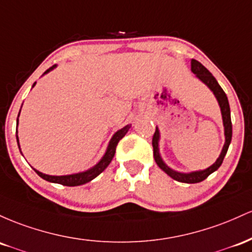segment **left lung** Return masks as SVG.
<instances>
[{"label": "left lung", "mask_w": 252, "mask_h": 252, "mask_svg": "<svg viewBox=\"0 0 252 252\" xmlns=\"http://www.w3.org/2000/svg\"><path fill=\"white\" fill-rule=\"evenodd\" d=\"M191 71H193L197 77L201 80L203 83L207 84V87L210 88L213 94L216 95L218 102L220 104V108H221V114H222V121H224V127H225V145L222 148L221 154H220L219 158L217 159V162L211 165L210 168H207L206 170L202 171H195L190 172V174H181V172L171 170L169 166H166L162 158L159 156V152H158V139H159V132H158V128L155 131L154 137H152V148H154V158L156 160L157 165L162 169L163 171H165L171 179L175 181H179V182L182 183H199L201 181L206 180L208 176L217 170L220 165H221L222 160H224V157L227 152L228 146H230L231 139H232V123H231V113H230V104H228L227 96H226L225 92L222 90L221 87L219 86L214 76L206 69L203 65L200 63V62L195 61V59H191Z\"/></svg>", "instance_id": "left-lung-1"}]
</instances>
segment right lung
I'll list each match as a JSON object with an SVG mask.
<instances>
[{"label": "right lung", "mask_w": 252, "mask_h": 252, "mask_svg": "<svg viewBox=\"0 0 252 252\" xmlns=\"http://www.w3.org/2000/svg\"><path fill=\"white\" fill-rule=\"evenodd\" d=\"M53 67H55V65H53V66H51L50 69H47L44 73H47L50 70H52ZM34 84H33V86H34ZM128 128H129V126H125L124 128H121L120 131H118L117 133L113 135L111 143H109V145H108V149H107L106 155H104L102 159L96 164L94 168L90 169V170L80 172V174L66 175V176H50V175H45V174H42V172H39L38 170H35V172L41 177V179L49 181V182L59 183V185L67 186V187H76V186H81V185H84V183H88L92 180H94L96 176H98V175H100L101 172H102L104 169L109 165V163L112 162L113 157H114V155H115V150H117L118 143L123 139L124 137H125V134L127 133V131H128ZM16 133H18V131H16ZM16 140H18V143H19L18 135H16Z\"/></svg>", "instance_id": "add662e5"}]
</instances>
